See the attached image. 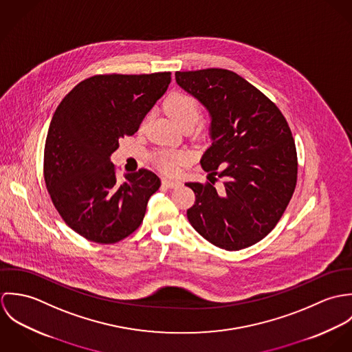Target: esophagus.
I'll list each match as a JSON object with an SVG mask.
<instances>
[{
    "label": "esophagus",
    "mask_w": 352,
    "mask_h": 352,
    "mask_svg": "<svg viewBox=\"0 0 352 352\" xmlns=\"http://www.w3.org/2000/svg\"><path fill=\"white\" fill-rule=\"evenodd\" d=\"M162 186H165L166 188H177L179 186H182V183L179 180H169V179H162Z\"/></svg>",
    "instance_id": "34e87169"
}]
</instances>
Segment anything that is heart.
<instances>
[{
  "label": "heart",
  "mask_w": 352,
  "mask_h": 352,
  "mask_svg": "<svg viewBox=\"0 0 352 352\" xmlns=\"http://www.w3.org/2000/svg\"><path fill=\"white\" fill-rule=\"evenodd\" d=\"M166 115L179 126L195 123L199 118L201 105L192 95L184 92H173L164 100ZM191 161V155L186 151H162L158 154L155 164L166 175H176L182 165Z\"/></svg>",
  "instance_id": "b5f03b06"
}]
</instances>
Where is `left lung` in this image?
Returning <instances> with one entry per match:
<instances>
[{
    "mask_svg": "<svg viewBox=\"0 0 352 352\" xmlns=\"http://www.w3.org/2000/svg\"><path fill=\"white\" fill-rule=\"evenodd\" d=\"M175 76L211 118L212 144L201 160L210 183L186 184L195 192L187 218L218 248H248L276 226L294 194L298 162L290 127L279 108L234 72ZM218 178L223 186L215 189Z\"/></svg>",
    "mask_w": 352,
    "mask_h": 352,
    "instance_id": "left-lung-1",
    "label": "left lung"
}]
</instances>
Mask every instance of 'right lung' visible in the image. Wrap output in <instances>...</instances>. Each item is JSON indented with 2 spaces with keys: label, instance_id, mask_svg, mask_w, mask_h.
I'll return each instance as SVG.
<instances>
[{
  "label": "right lung",
  "instance_id": "1",
  "mask_svg": "<svg viewBox=\"0 0 352 352\" xmlns=\"http://www.w3.org/2000/svg\"><path fill=\"white\" fill-rule=\"evenodd\" d=\"M170 73L99 74L56 107L45 145V182L65 223L98 244L118 243L144 221L160 177L148 169L119 183L109 157L168 89Z\"/></svg>",
  "mask_w": 352,
  "mask_h": 352
}]
</instances>
